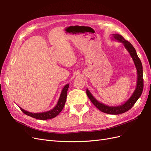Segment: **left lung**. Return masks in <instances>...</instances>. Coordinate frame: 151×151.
Listing matches in <instances>:
<instances>
[{"label": "left lung", "mask_w": 151, "mask_h": 151, "mask_svg": "<svg viewBox=\"0 0 151 151\" xmlns=\"http://www.w3.org/2000/svg\"><path fill=\"white\" fill-rule=\"evenodd\" d=\"M111 38L113 40H116L117 42L123 43L126 50L130 53L132 60H133L134 62V64L137 69V80L135 89L134 90V93L132 94L130 98L125 103L116 106H110L101 102H99L93 96V94L91 93V92L88 89H86V94L91 100V101L101 111L105 113L110 114V115H119V114L123 113L129 111L134 106L138 99L140 97L144 88L143 68L142 62L140 58H139L137 54L136 50L133 47V45L129 42L125 40L124 38L119 34H113Z\"/></svg>", "instance_id": "1"}]
</instances>
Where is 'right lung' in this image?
Listing matches in <instances>:
<instances>
[{"instance_id": "add662e5", "label": "right lung", "mask_w": 151, "mask_h": 151, "mask_svg": "<svg viewBox=\"0 0 151 151\" xmlns=\"http://www.w3.org/2000/svg\"><path fill=\"white\" fill-rule=\"evenodd\" d=\"M68 86H69V84H67L63 87L56 106H55L53 109H50V110L45 111V112H42V113H31V112L24 110V109L21 108L19 106V107L21 109V110L24 114H26V115L36 118V119L42 120L52 119V118H53L55 116H57L58 114L61 112L63 107H64V105L67 99V90L68 89Z\"/></svg>"}]
</instances>
